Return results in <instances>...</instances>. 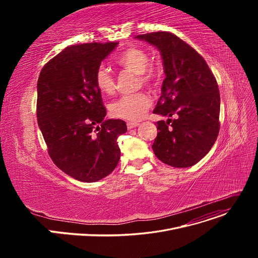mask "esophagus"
I'll return each mask as SVG.
<instances>
[{
  "mask_svg": "<svg viewBox=\"0 0 258 258\" xmlns=\"http://www.w3.org/2000/svg\"><path fill=\"white\" fill-rule=\"evenodd\" d=\"M126 125H127V128L131 130V128H134V127H136L137 125H139V123H138V122H136V121H128L127 123H126Z\"/></svg>",
  "mask_w": 258,
  "mask_h": 258,
  "instance_id": "esophagus-1",
  "label": "esophagus"
}]
</instances>
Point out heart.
<instances>
[{
  "label": "heart",
  "instance_id": "1",
  "mask_svg": "<svg viewBox=\"0 0 258 258\" xmlns=\"http://www.w3.org/2000/svg\"><path fill=\"white\" fill-rule=\"evenodd\" d=\"M151 56L145 50L131 47L122 51L116 57L115 62L122 69L137 74L139 86L144 85L156 88L161 83V73L157 68L151 64ZM94 81L100 93L111 95L116 90V81L113 74L105 67H99L95 72ZM152 104V98L145 92L122 95L110 106L114 117L138 120Z\"/></svg>",
  "mask_w": 258,
  "mask_h": 258
}]
</instances>
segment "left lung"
Masks as SVG:
<instances>
[{
  "mask_svg": "<svg viewBox=\"0 0 258 258\" xmlns=\"http://www.w3.org/2000/svg\"><path fill=\"white\" fill-rule=\"evenodd\" d=\"M137 38L156 46L163 58L166 77L154 113L177 116L157 122L153 151L170 166H192L219 136L221 98L216 79L203 56L175 34L158 31Z\"/></svg>",
  "mask_w": 258,
  "mask_h": 258,
  "instance_id": "obj_1",
  "label": "left lung"
}]
</instances>
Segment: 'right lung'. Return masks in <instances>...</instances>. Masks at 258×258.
Instances as JSON below:
<instances>
[{
  "label": "right lung",
  "mask_w": 258,
  "mask_h": 258,
  "mask_svg": "<svg viewBox=\"0 0 258 258\" xmlns=\"http://www.w3.org/2000/svg\"><path fill=\"white\" fill-rule=\"evenodd\" d=\"M117 42L64 48L40 71L37 81V123L48 154L64 173L92 183L117 166V139L127 131L121 119L105 120L106 108L94 75Z\"/></svg>",
  "instance_id": "right-lung-1"
}]
</instances>
